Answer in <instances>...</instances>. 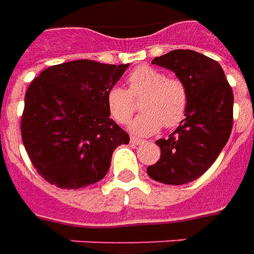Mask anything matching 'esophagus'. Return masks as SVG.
<instances>
[{
    "label": "esophagus",
    "mask_w": 254,
    "mask_h": 254,
    "mask_svg": "<svg viewBox=\"0 0 254 254\" xmlns=\"http://www.w3.org/2000/svg\"><path fill=\"white\" fill-rule=\"evenodd\" d=\"M130 143H132L133 145H140V144H144L145 141H144V140H141V138L130 137Z\"/></svg>",
    "instance_id": "1"
}]
</instances>
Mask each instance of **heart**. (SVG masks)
Instances as JSON below:
<instances>
[{"mask_svg":"<svg viewBox=\"0 0 254 254\" xmlns=\"http://www.w3.org/2000/svg\"><path fill=\"white\" fill-rule=\"evenodd\" d=\"M129 88L113 85L106 94L111 117L118 124H127L134 113V98L144 94L138 114L130 124V132L149 136L162 125L173 127L184 120L188 107V92L178 78L167 77L151 66H138L127 77Z\"/></svg>","mask_w":254,"mask_h":254,"instance_id":"heart-1","label":"heart"}]
</instances>
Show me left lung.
Returning <instances> with one entry per match:
<instances>
[{
  "label": "left lung",
  "instance_id": "1",
  "mask_svg": "<svg viewBox=\"0 0 254 254\" xmlns=\"http://www.w3.org/2000/svg\"><path fill=\"white\" fill-rule=\"evenodd\" d=\"M176 73L188 92L185 118L170 137L156 140L160 159L147 169L155 181L184 185L212 166L233 127V89L222 66L193 50H173L152 60Z\"/></svg>",
  "mask_w": 254,
  "mask_h": 254
}]
</instances>
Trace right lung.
<instances>
[{
    "instance_id": "add662e5",
    "label": "right lung",
    "mask_w": 254,
    "mask_h": 254,
    "mask_svg": "<svg viewBox=\"0 0 254 254\" xmlns=\"http://www.w3.org/2000/svg\"><path fill=\"white\" fill-rule=\"evenodd\" d=\"M129 64L77 60L47 67L25 92L21 137L47 182L78 189L100 181L129 134L110 118L107 91Z\"/></svg>"
}]
</instances>
